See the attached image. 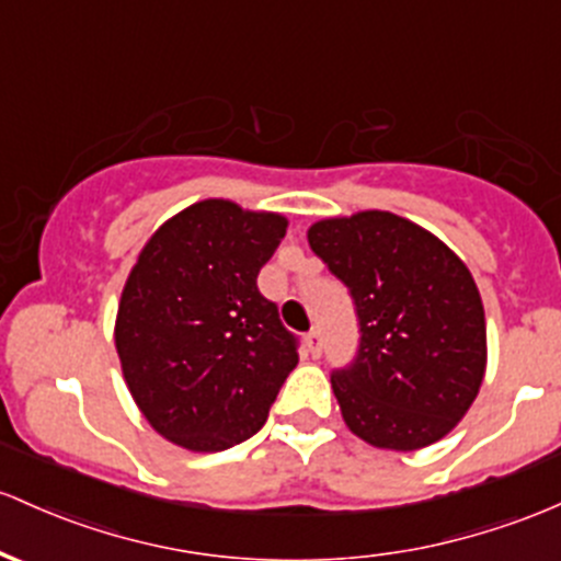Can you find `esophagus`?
<instances>
[{
	"label": "esophagus",
	"instance_id": "esophagus-1",
	"mask_svg": "<svg viewBox=\"0 0 561 561\" xmlns=\"http://www.w3.org/2000/svg\"><path fill=\"white\" fill-rule=\"evenodd\" d=\"M306 348H309L311 356H319L322 354V332L319 330H311L309 335H306Z\"/></svg>",
	"mask_w": 561,
	"mask_h": 561
}]
</instances>
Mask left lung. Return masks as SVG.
I'll return each instance as SVG.
<instances>
[{
    "instance_id": "1",
    "label": "left lung",
    "mask_w": 561,
    "mask_h": 561,
    "mask_svg": "<svg viewBox=\"0 0 561 561\" xmlns=\"http://www.w3.org/2000/svg\"><path fill=\"white\" fill-rule=\"evenodd\" d=\"M309 244L348 287L359 319L356 359L332 373L346 426L397 453L450 434L488 367L484 306L466 263L383 210L319 220Z\"/></svg>"
}]
</instances>
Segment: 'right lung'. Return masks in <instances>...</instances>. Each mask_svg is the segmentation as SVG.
<instances>
[{"instance_id": "1", "label": "right lung", "mask_w": 561, "mask_h": 561, "mask_svg": "<svg viewBox=\"0 0 561 561\" xmlns=\"http://www.w3.org/2000/svg\"><path fill=\"white\" fill-rule=\"evenodd\" d=\"M285 231V215L205 199L140 250L114 343L135 404L172 445L218 453L250 439L298 365V337L257 290Z\"/></svg>"}]
</instances>
